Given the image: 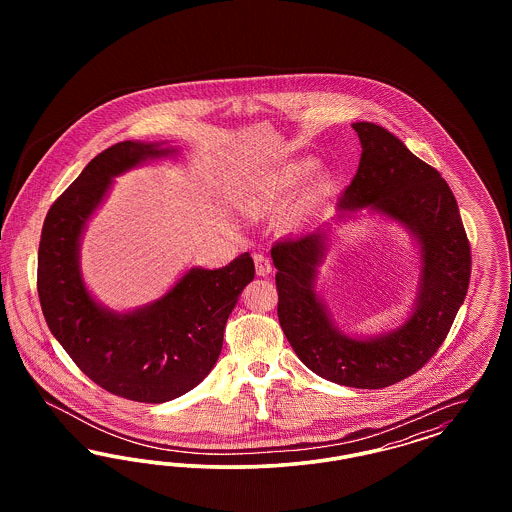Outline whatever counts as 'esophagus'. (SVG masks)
I'll use <instances>...</instances> for the list:
<instances>
[{"label": "esophagus", "instance_id": "esophagus-1", "mask_svg": "<svg viewBox=\"0 0 512 512\" xmlns=\"http://www.w3.org/2000/svg\"><path fill=\"white\" fill-rule=\"evenodd\" d=\"M253 261H255V270H257L259 276H268V274L272 272V263L268 261V257H265V255L257 253V255L253 257Z\"/></svg>", "mask_w": 512, "mask_h": 512}]
</instances>
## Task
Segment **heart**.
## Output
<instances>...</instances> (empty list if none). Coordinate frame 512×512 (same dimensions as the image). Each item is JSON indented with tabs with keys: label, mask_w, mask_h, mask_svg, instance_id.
<instances>
[{
	"label": "heart",
	"mask_w": 512,
	"mask_h": 512,
	"mask_svg": "<svg viewBox=\"0 0 512 512\" xmlns=\"http://www.w3.org/2000/svg\"><path fill=\"white\" fill-rule=\"evenodd\" d=\"M313 169H315V161H311V159H303V161L293 163V165H290V167L286 169V172L278 178V184H276L278 190H292L299 182H303ZM324 192H326V180H322V178L315 180V182L305 190L303 197H301V209H303V211H309V209L317 207Z\"/></svg>",
	"instance_id": "b5f03b06"
}]
</instances>
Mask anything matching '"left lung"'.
<instances>
[{
	"label": "left lung",
	"mask_w": 512,
	"mask_h": 512,
	"mask_svg": "<svg viewBox=\"0 0 512 512\" xmlns=\"http://www.w3.org/2000/svg\"><path fill=\"white\" fill-rule=\"evenodd\" d=\"M353 128L363 153L336 219L368 209L413 234L420 247V282L411 317L374 338H353L336 328L315 290L326 257L322 230L286 238L270 255L278 270V320L301 363L340 386L380 390L434 357L463 305L472 259L457 199L441 174L386 128L363 121Z\"/></svg>",
	"instance_id": "obj_1"
}]
</instances>
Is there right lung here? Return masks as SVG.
Returning <instances> with one entry per match:
<instances>
[{"mask_svg": "<svg viewBox=\"0 0 512 512\" xmlns=\"http://www.w3.org/2000/svg\"><path fill=\"white\" fill-rule=\"evenodd\" d=\"M174 153L132 140L101 151L51 205L38 249V295L51 334L92 382L140 403L176 399L211 372L226 320L255 276L249 253L217 270L190 268L161 299L130 313L111 311L88 292L80 240L113 178Z\"/></svg>", "mask_w": 512, "mask_h": 512, "instance_id": "right-lung-1", "label": "right lung"}]
</instances>
